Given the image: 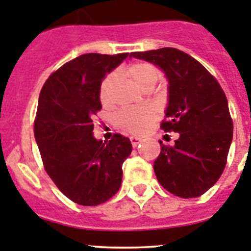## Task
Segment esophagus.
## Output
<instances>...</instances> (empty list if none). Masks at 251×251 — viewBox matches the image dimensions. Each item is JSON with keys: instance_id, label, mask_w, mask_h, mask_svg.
I'll use <instances>...</instances> for the list:
<instances>
[{"instance_id": "34e87169", "label": "esophagus", "mask_w": 251, "mask_h": 251, "mask_svg": "<svg viewBox=\"0 0 251 251\" xmlns=\"http://www.w3.org/2000/svg\"><path fill=\"white\" fill-rule=\"evenodd\" d=\"M141 141H142L141 138H137V137H130V142H132L133 147H137V146L141 143Z\"/></svg>"}]
</instances>
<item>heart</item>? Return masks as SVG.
Listing matches in <instances>:
<instances>
[{
	"label": "heart",
	"instance_id": "b5f03b06",
	"mask_svg": "<svg viewBox=\"0 0 251 251\" xmlns=\"http://www.w3.org/2000/svg\"><path fill=\"white\" fill-rule=\"evenodd\" d=\"M132 79L141 88L147 89L156 85L158 80V69L150 63L132 64L128 69ZM118 74L115 72L109 73L103 79L99 88V98L103 104H108L112 100V89ZM157 118V110L153 106H137V108H126L119 110L114 115V123L122 130L132 134H142L150 128L151 123Z\"/></svg>",
	"mask_w": 251,
	"mask_h": 251
}]
</instances>
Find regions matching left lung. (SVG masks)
<instances>
[{"label":"left lung","instance_id":"left-lung-1","mask_svg":"<svg viewBox=\"0 0 251 251\" xmlns=\"http://www.w3.org/2000/svg\"><path fill=\"white\" fill-rule=\"evenodd\" d=\"M156 64L168 79V106L161 129L179 133L175 146L161 141L153 165L158 182L175 196L205 194L225 170L232 141L229 104L219 81L205 66L175 48L130 52Z\"/></svg>","mask_w":251,"mask_h":251}]
</instances>
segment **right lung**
<instances>
[{
	"mask_svg": "<svg viewBox=\"0 0 251 251\" xmlns=\"http://www.w3.org/2000/svg\"><path fill=\"white\" fill-rule=\"evenodd\" d=\"M128 52H90L70 60L49 76L40 92L34 134L44 168L60 191L75 203L97 206L119 191L122 165L132 152L129 138L93 136L101 109L99 88Z\"/></svg>",
	"mask_w": 251,
	"mask_h": 251,
	"instance_id": "obj_1",
	"label": "right lung"
}]
</instances>
